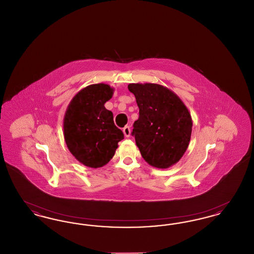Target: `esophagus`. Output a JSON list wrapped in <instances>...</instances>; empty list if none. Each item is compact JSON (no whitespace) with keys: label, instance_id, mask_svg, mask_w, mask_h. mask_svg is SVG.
<instances>
[{"label":"esophagus","instance_id":"obj_1","mask_svg":"<svg viewBox=\"0 0 254 254\" xmlns=\"http://www.w3.org/2000/svg\"><path fill=\"white\" fill-rule=\"evenodd\" d=\"M123 132H124L126 137H129V136H130V127L126 126V127L123 128Z\"/></svg>","mask_w":254,"mask_h":254}]
</instances>
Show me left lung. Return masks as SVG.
<instances>
[{"label": "left lung", "mask_w": 254, "mask_h": 254, "mask_svg": "<svg viewBox=\"0 0 254 254\" xmlns=\"http://www.w3.org/2000/svg\"><path fill=\"white\" fill-rule=\"evenodd\" d=\"M139 108L132 135L142 157L157 169H169L180 161L190 145L192 119L184 102L167 86L129 84Z\"/></svg>", "instance_id": "obj_1"}]
</instances>
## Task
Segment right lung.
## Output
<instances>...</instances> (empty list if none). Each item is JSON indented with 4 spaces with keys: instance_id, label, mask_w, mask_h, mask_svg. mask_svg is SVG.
<instances>
[{
    "instance_id": "obj_1",
    "label": "right lung",
    "mask_w": 254,
    "mask_h": 254,
    "mask_svg": "<svg viewBox=\"0 0 254 254\" xmlns=\"http://www.w3.org/2000/svg\"><path fill=\"white\" fill-rule=\"evenodd\" d=\"M114 88L107 84L87 85L75 94L64 116V137L68 150L85 167L98 169L115 154L124 133L105 108Z\"/></svg>"
}]
</instances>
